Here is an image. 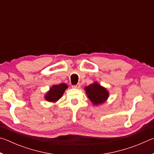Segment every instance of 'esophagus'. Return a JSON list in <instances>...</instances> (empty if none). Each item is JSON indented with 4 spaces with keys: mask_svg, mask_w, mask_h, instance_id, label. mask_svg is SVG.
Returning a JSON list of instances; mask_svg holds the SVG:
<instances>
[{
    "mask_svg": "<svg viewBox=\"0 0 154 154\" xmlns=\"http://www.w3.org/2000/svg\"><path fill=\"white\" fill-rule=\"evenodd\" d=\"M72 88H75V89H79V88H81L80 83H77V85H72Z\"/></svg>",
    "mask_w": 154,
    "mask_h": 154,
    "instance_id": "obj_1",
    "label": "esophagus"
}]
</instances>
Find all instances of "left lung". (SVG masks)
I'll return each instance as SVG.
<instances>
[{
  "mask_svg": "<svg viewBox=\"0 0 154 154\" xmlns=\"http://www.w3.org/2000/svg\"><path fill=\"white\" fill-rule=\"evenodd\" d=\"M85 93L94 105H99L107 100L109 92L105 88L101 86L97 82L85 87Z\"/></svg>",
  "mask_w": 154,
  "mask_h": 154,
  "instance_id": "obj_1",
  "label": "left lung"
}]
</instances>
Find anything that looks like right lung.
Listing matches in <instances>:
<instances>
[{
    "label": "right lung",
    "instance_id": "obj_1",
    "mask_svg": "<svg viewBox=\"0 0 154 154\" xmlns=\"http://www.w3.org/2000/svg\"><path fill=\"white\" fill-rule=\"evenodd\" d=\"M68 88V85L65 83H60L59 85H52L50 89L46 93L45 98L48 102L56 103L60 98L64 91Z\"/></svg>",
    "mask_w": 154,
    "mask_h": 154
}]
</instances>
